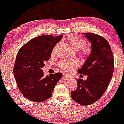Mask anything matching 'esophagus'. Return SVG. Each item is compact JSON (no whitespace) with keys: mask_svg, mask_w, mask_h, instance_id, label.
<instances>
[{"mask_svg":"<svg viewBox=\"0 0 124 124\" xmlns=\"http://www.w3.org/2000/svg\"><path fill=\"white\" fill-rule=\"evenodd\" d=\"M63 77H66V76H67V75H66V74H65V73H63Z\"/></svg>","mask_w":124,"mask_h":124,"instance_id":"34e87169","label":"esophagus"}]
</instances>
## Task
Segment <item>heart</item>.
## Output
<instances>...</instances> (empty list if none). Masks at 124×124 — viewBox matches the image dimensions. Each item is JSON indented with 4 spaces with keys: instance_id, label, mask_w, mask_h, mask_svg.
<instances>
[{
    "instance_id": "1",
    "label": "heart",
    "mask_w": 124,
    "mask_h": 124,
    "mask_svg": "<svg viewBox=\"0 0 124 124\" xmlns=\"http://www.w3.org/2000/svg\"><path fill=\"white\" fill-rule=\"evenodd\" d=\"M67 40L73 47V49L76 51H79L82 49V54L84 56H87L90 54L91 49L89 47H85L86 45V42L81 38H79L76 35H70L67 38ZM57 46L58 45L55 47L54 51L55 50ZM78 65V64L76 61H63L59 63V66L62 70L66 72H70L72 71L73 69L77 67Z\"/></svg>"
}]
</instances>
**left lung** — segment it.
Segmentation results:
<instances>
[{"mask_svg": "<svg viewBox=\"0 0 124 124\" xmlns=\"http://www.w3.org/2000/svg\"><path fill=\"white\" fill-rule=\"evenodd\" d=\"M91 44V53L78 72L87 75L86 81L77 80L78 88L71 97L79 104L89 105L102 96L114 72V56L109 43L94 33H83Z\"/></svg>", "mask_w": 124, "mask_h": 124, "instance_id": "left-lung-1", "label": "left lung"}]
</instances>
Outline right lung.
I'll return each instance as SVG.
<instances>
[{"label": "right lung", "mask_w": 124, "mask_h": 124, "mask_svg": "<svg viewBox=\"0 0 124 124\" xmlns=\"http://www.w3.org/2000/svg\"><path fill=\"white\" fill-rule=\"evenodd\" d=\"M63 38L42 35L30 40L17 53L13 74L23 95L31 101L41 102L49 98L62 73L44 76L42 68L51 57L55 46Z\"/></svg>", "instance_id": "1"}]
</instances>
